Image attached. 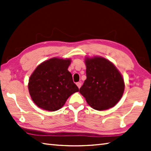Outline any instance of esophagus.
<instances>
[{"label": "esophagus", "mask_w": 151, "mask_h": 151, "mask_svg": "<svg viewBox=\"0 0 151 151\" xmlns=\"http://www.w3.org/2000/svg\"><path fill=\"white\" fill-rule=\"evenodd\" d=\"M76 86H78V87L80 89V87H81V86H82V83H80V82H77V83H76Z\"/></svg>", "instance_id": "1"}]
</instances>
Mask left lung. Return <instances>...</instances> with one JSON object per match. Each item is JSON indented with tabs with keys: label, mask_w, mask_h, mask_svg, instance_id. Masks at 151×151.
Here are the masks:
<instances>
[{
	"label": "left lung",
	"mask_w": 151,
	"mask_h": 151,
	"mask_svg": "<svg viewBox=\"0 0 151 151\" xmlns=\"http://www.w3.org/2000/svg\"><path fill=\"white\" fill-rule=\"evenodd\" d=\"M87 78L80 93L87 104L97 111L114 107L123 95L124 80L116 66L101 57H86Z\"/></svg>",
	"instance_id": "8db88e82"
}]
</instances>
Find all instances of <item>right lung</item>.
I'll return each instance as SVG.
<instances>
[{"mask_svg":"<svg viewBox=\"0 0 151 151\" xmlns=\"http://www.w3.org/2000/svg\"><path fill=\"white\" fill-rule=\"evenodd\" d=\"M71 59L52 58L41 63L31 75L28 89L31 99L44 110L62 108L72 94L79 89L68 69Z\"/></svg>","mask_w":151,"mask_h":151,"instance_id":"right-lung-1","label":"right lung"}]
</instances>
